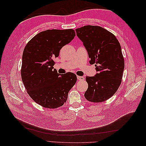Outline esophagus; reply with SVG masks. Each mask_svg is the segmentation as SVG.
Segmentation results:
<instances>
[{"mask_svg":"<svg viewBox=\"0 0 146 146\" xmlns=\"http://www.w3.org/2000/svg\"><path fill=\"white\" fill-rule=\"evenodd\" d=\"M77 79L78 80H85V78L82 76H77Z\"/></svg>","mask_w":146,"mask_h":146,"instance_id":"esophagus-1","label":"esophagus"}]
</instances>
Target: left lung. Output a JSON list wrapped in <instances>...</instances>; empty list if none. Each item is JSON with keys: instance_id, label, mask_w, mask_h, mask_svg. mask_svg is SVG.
<instances>
[{"instance_id": "obj_1", "label": "left lung", "mask_w": 146, "mask_h": 146, "mask_svg": "<svg viewBox=\"0 0 146 146\" xmlns=\"http://www.w3.org/2000/svg\"><path fill=\"white\" fill-rule=\"evenodd\" d=\"M76 31L97 72L93 77H86L88 88L85 98L92 102L108 100L120 86L124 69L120 43L113 34L99 26L85 25Z\"/></svg>"}]
</instances>
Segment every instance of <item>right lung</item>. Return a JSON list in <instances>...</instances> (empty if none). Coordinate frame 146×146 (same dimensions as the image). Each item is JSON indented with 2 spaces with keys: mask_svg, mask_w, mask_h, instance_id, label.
<instances>
[{
  "mask_svg": "<svg viewBox=\"0 0 146 146\" xmlns=\"http://www.w3.org/2000/svg\"><path fill=\"white\" fill-rule=\"evenodd\" d=\"M75 36L73 29L47 30L35 36L24 48L22 80L31 98L43 107L62 106L77 82L75 74H60L54 68V59Z\"/></svg>",
  "mask_w": 146,
  "mask_h": 146,
  "instance_id": "obj_1",
  "label": "right lung"
}]
</instances>
